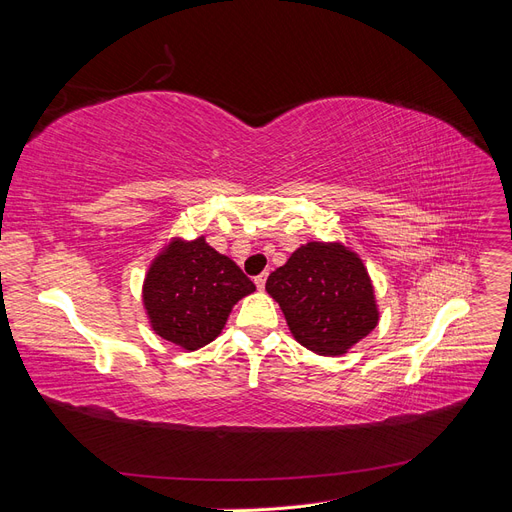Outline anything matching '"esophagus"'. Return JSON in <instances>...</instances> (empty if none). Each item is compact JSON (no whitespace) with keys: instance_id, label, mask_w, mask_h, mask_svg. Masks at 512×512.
Segmentation results:
<instances>
[{"instance_id":"1","label":"esophagus","mask_w":512,"mask_h":512,"mask_svg":"<svg viewBox=\"0 0 512 512\" xmlns=\"http://www.w3.org/2000/svg\"><path fill=\"white\" fill-rule=\"evenodd\" d=\"M254 284L258 286V290L265 288V284H267V273H260V275H256V277H254Z\"/></svg>"}]
</instances>
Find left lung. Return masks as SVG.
Segmentation results:
<instances>
[{
    "instance_id": "left-lung-1",
    "label": "left lung",
    "mask_w": 512,
    "mask_h": 512,
    "mask_svg": "<svg viewBox=\"0 0 512 512\" xmlns=\"http://www.w3.org/2000/svg\"><path fill=\"white\" fill-rule=\"evenodd\" d=\"M265 288L280 303L294 339L316 354H344L378 324L367 269L339 243L301 245Z\"/></svg>"
}]
</instances>
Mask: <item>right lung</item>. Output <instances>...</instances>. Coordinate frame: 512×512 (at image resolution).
I'll list each match as a JSON object with an SVG mask.
<instances>
[{
    "label": "right lung",
    "instance_id": "1",
    "mask_svg": "<svg viewBox=\"0 0 512 512\" xmlns=\"http://www.w3.org/2000/svg\"><path fill=\"white\" fill-rule=\"evenodd\" d=\"M254 290V282L235 262L198 237L173 241L153 260L143 303L162 339L198 350L222 333L232 305Z\"/></svg>",
    "mask_w": 512,
    "mask_h": 512
}]
</instances>
